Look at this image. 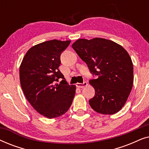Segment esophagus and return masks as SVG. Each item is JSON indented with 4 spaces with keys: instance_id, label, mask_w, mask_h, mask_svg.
I'll use <instances>...</instances> for the list:
<instances>
[{
    "instance_id": "esophagus-1",
    "label": "esophagus",
    "mask_w": 149,
    "mask_h": 149,
    "mask_svg": "<svg viewBox=\"0 0 149 149\" xmlns=\"http://www.w3.org/2000/svg\"><path fill=\"white\" fill-rule=\"evenodd\" d=\"M87 85V83L86 81H84L83 83H77V87L79 88H83V87H86Z\"/></svg>"
}]
</instances>
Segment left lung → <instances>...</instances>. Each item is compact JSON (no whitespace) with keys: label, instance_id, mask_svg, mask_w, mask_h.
Listing matches in <instances>:
<instances>
[{"label":"left lung","instance_id":"1","mask_svg":"<svg viewBox=\"0 0 149 149\" xmlns=\"http://www.w3.org/2000/svg\"><path fill=\"white\" fill-rule=\"evenodd\" d=\"M72 48L97 79L89 81L95 95L89 100L97 113L113 115L125 104L133 86L132 59L125 49L102 38L78 39Z\"/></svg>","mask_w":149,"mask_h":149}]
</instances>
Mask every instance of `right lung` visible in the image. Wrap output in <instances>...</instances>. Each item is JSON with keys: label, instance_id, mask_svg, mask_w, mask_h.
<instances>
[{"label": "right lung", "instance_id": "obj_1", "mask_svg": "<svg viewBox=\"0 0 149 149\" xmlns=\"http://www.w3.org/2000/svg\"><path fill=\"white\" fill-rule=\"evenodd\" d=\"M70 40H48L30 49L19 68L20 83L32 107L49 119L66 113L72 104L76 87L69 85L58 67L61 54ZM60 78V84L56 82Z\"/></svg>", "mask_w": 149, "mask_h": 149}]
</instances>
